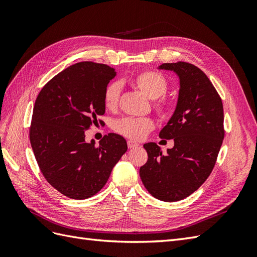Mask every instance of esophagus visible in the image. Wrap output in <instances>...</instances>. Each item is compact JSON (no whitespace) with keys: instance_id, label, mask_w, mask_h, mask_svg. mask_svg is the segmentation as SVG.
<instances>
[{"instance_id":"obj_1","label":"esophagus","mask_w":257,"mask_h":257,"mask_svg":"<svg viewBox=\"0 0 257 257\" xmlns=\"http://www.w3.org/2000/svg\"><path fill=\"white\" fill-rule=\"evenodd\" d=\"M138 146H139V144L134 142V141H128L127 142V147L130 148V149H133V148H137Z\"/></svg>"}]
</instances>
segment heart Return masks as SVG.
I'll list each match as a JSON object with an SVG mask.
<instances>
[{
  "label": "heart",
  "instance_id": "obj_1",
  "mask_svg": "<svg viewBox=\"0 0 257 257\" xmlns=\"http://www.w3.org/2000/svg\"><path fill=\"white\" fill-rule=\"evenodd\" d=\"M131 82L151 99H157L165 94L167 81L161 73L155 71H145L135 75ZM120 96V85L113 82L107 85L104 91V106L107 110L113 111L118 106ZM155 108L160 114L165 115L168 112V105L164 100L155 104ZM154 128V122L150 118H123L115 123L114 130L123 136L133 139H143L150 131Z\"/></svg>",
  "mask_w": 257,
  "mask_h": 257
}]
</instances>
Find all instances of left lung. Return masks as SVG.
Returning <instances> with one entry per match:
<instances>
[{
	"instance_id": "8db88e82",
	"label": "left lung",
	"mask_w": 257,
	"mask_h": 257,
	"mask_svg": "<svg viewBox=\"0 0 257 257\" xmlns=\"http://www.w3.org/2000/svg\"><path fill=\"white\" fill-rule=\"evenodd\" d=\"M158 68L179 78L175 111L160 132L175 145L163 154L155 143L145 144L148 161L139 175L153 197L172 203L190 196L211 174L224 138V113L221 97L198 67L178 62Z\"/></svg>"
}]
</instances>
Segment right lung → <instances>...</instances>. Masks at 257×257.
<instances>
[{"instance_id":"right-lung-1","label":"right lung","mask_w":257,"mask_h":257,"mask_svg":"<svg viewBox=\"0 0 257 257\" xmlns=\"http://www.w3.org/2000/svg\"><path fill=\"white\" fill-rule=\"evenodd\" d=\"M115 75L106 64L80 62L54 76L35 100L30 128L35 159L46 180L69 198L95 195L127 150L114 133L98 146L85 142V130L105 113L104 91Z\"/></svg>"}]
</instances>
